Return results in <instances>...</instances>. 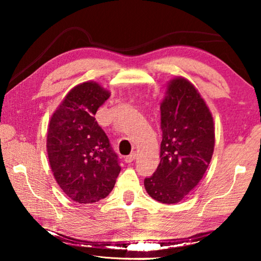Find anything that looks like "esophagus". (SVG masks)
Masks as SVG:
<instances>
[{
  "mask_svg": "<svg viewBox=\"0 0 261 261\" xmlns=\"http://www.w3.org/2000/svg\"><path fill=\"white\" fill-rule=\"evenodd\" d=\"M135 159H136V153H135V152H132V153H130V154H129V155H126V156H125L124 160H125V162L130 163V162L134 161Z\"/></svg>",
  "mask_w": 261,
  "mask_h": 261,
  "instance_id": "34e87169",
  "label": "esophagus"
}]
</instances>
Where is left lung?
<instances>
[{
  "mask_svg": "<svg viewBox=\"0 0 261 261\" xmlns=\"http://www.w3.org/2000/svg\"><path fill=\"white\" fill-rule=\"evenodd\" d=\"M160 163L144 180L153 199L176 204L200 182L214 151L213 117L199 92L184 78L168 85L161 107Z\"/></svg>",
  "mask_w": 261,
  "mask_h": 261,
  "instance_id": "left-lung-1",
  "label": "left lung"
}]
</instances>
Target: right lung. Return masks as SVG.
<instances>
[{
    "label": "right lung",
    "mask_w": 261,
    "mask_h": 261,
    "mask_svg": "<svg viewBox=\"0 0 261 261\" xmlns=\"http://www.w3.org/2000/svg\"><path fill=\"white\" fill-rule=\"evenodd\" d=\"M109 95L99 84H81L62 101L48 126L53 174L63 192L79 204L107 197L121 171L118 155L94 117Z\"/></svg>",
    "instance_id": "obj_1"
}]
</instances>
